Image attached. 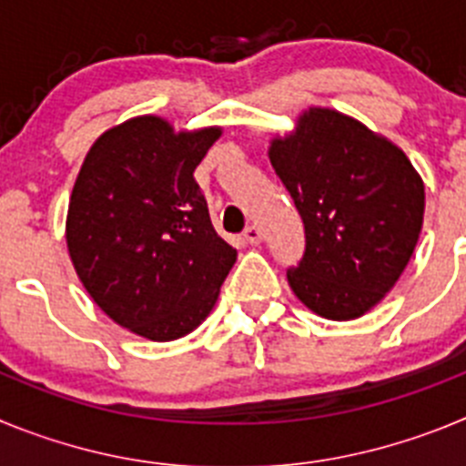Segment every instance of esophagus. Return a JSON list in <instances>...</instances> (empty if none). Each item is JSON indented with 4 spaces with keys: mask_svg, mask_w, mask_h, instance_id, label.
I'll return each instance as SVG.
<instances>
[{
    "mask_svg": "<svg viewBox=\"0 0 466 466\" xmlns=\"http://www.w3.org/2000/svg\"><path fill=\"white\" fill-rule=\"evenodd\" d=\"M242 236H245V240L249 242V245H258V242H261V230H258V226H247Z\"/></svg>",
    "mask_w": 466,
    "mask_h": 466,
    "instance_id": "esophagus-1",
    "label": "esophagus"
}]
</instances>
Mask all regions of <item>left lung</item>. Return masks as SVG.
<instances>
[{
  "instance_id": "left-lung-1",
  "label": "left lung",
  "mask_w": 466,
  "mask_h": 466,
  "mask_svg": "<svg viewBox=\"0 0 466 466\" xmlns=\"http://www.w3.org/2000/svg\"><path fill=\"white\" fill-rule=\"evenodd\" d=\"M270 166L306 228L287 268L294 294L327 319H355L392 289L418 245L425 187L399 147L333 109L303 111L270 142Z\"/></svg>"
}]
</instances>
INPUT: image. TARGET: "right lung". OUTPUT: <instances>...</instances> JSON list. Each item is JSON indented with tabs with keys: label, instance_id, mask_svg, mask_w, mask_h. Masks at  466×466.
<instances>
[{
	"label": "right lung",
	"instance_id": "obj_1",
	"mask_svg": "<svg viewBox=\"0 0 466 466\" xmlns=\"http://www.w3.org/2000/svg\"><path fill=\"white\" fill-rule=\"evenodd\" d=\"M219 135L221 127L175 133L158 116L130 118L97 137L74 184V270L105 315L144 339L193 331L236 263L193 179Z\"/></svg>",
	"mask_w": 466,
	"mask_h": 466
}]
</instances>
